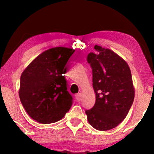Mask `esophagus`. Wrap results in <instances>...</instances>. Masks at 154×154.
Segmentation results:
<instances>
[{"label": "esophagus", "mask_w": 154, "mask_h": 154, "mask_svg": "<svg viewBox=\"0 0 154 154\" xmlns=\"http://www.w3.org/2000/svg\"><path fill=\"white\" fill-rule=\"evenodd\" d=\"M75 101H76L77 102H81V93H78L75 95Z\"/></svg>", "instance_id": "34e87169"}]
</instances>
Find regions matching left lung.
I'll return each mask as SVG.
<instances>
[{
    "instance_id": "obj_1",
    "label": "left lung",
    "mask_w": 154,
    "mask_h": 154,
    "mask_svg": "<svg viewBox=\"0 0 154 154\" xmlns=\"http://www.w3.org/2000/svg\"><path fill=\"white\" fill-rule=\"evenodd\" d=\"M94 50L96 53L90 52L87 61L92 70L96 101L85 113L91 126L106 131L127 116L134 101V88L130 67L123 58L100 45H94Z\"/></svg>"
}]
</instances>
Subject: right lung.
Masks as SVG:
<instances>
[{
	"label": "right lung",
	"instance_id": "right-lung-1",
	"mask_svg": "<svg viewBox=\"0 0 154 154\" xmlns=\"http://www.w3.org/2000/svg\"><path fill=\"white\" fill-rule=\"evenodd\" d=\"M75 50L64 47L42 52L23 71L19 90L27 113L43 124L60 121L70 109L73 98L67 90L64 66Z\"/></svg>",
	"mask_w": 154,
	"mask_h": 154
}]
</instances>
